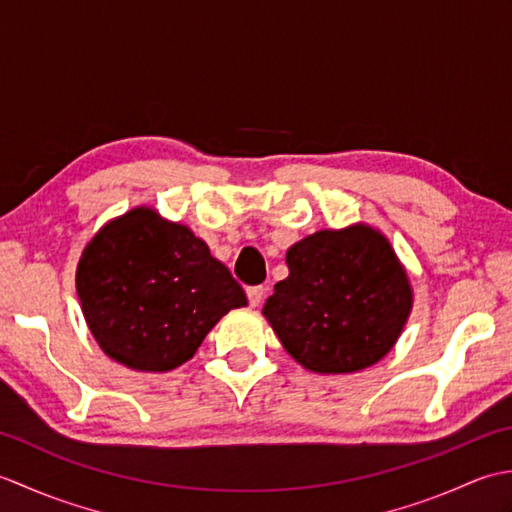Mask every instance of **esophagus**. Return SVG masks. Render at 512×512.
Returning <instances> with one entry per match:
<instances>
[{
    "label": "esophagus",
    "instance_id": "obj_1",
    "mask_svg": "<svg viewBox=\"0 0 512 512\" xmlns=\"http://www.w3.org/2000/svg\"><path fill=\"white\" fill-rule=\"evenodd\" d=\"M246 297H248L250 306L257 308L259 303H262L264 297H266V288L264 286H250V288H246Z\"/></svg>",
    "mask_w": 512,
    "mask_h": 512
}]
</instances>
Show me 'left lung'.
<instances>
[{"label": "left lung", "mask_w": 512, "mask_h": 512, "mask_svg": "<svg viewBox=\"0 0 512 512\" xmlns=\"http://www.w3.org/2000/svg\"><path fill=\"white\" fill-rule=\"evenodd\" d=\"M290 275L264 314L288 354L321 374L380 361L411 310L409 279L387 239L369 226L319 231L286 255Z\"/></svg>", "instance_id": "obj_1"}]
</instances>
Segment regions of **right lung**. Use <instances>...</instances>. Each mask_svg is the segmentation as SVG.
Returning a JSON list of instances; mask_svg holds the SVG:
<instances>
[{"instance_id": "1", "label": "right lung", "mask_w": 512, "mask_h": 512, "mask_svg": "<svg viewBox=\"0 0 512 512\" xmlns=\"http://www.w3.org/2000/svg\"><path fill=\"white\" fill-rule=\"evenodd\" d=\"M94 339L136 372H169L246 295L187 226L134 209L103 226L76 270Z\"/></svg>"}]
</instances>
